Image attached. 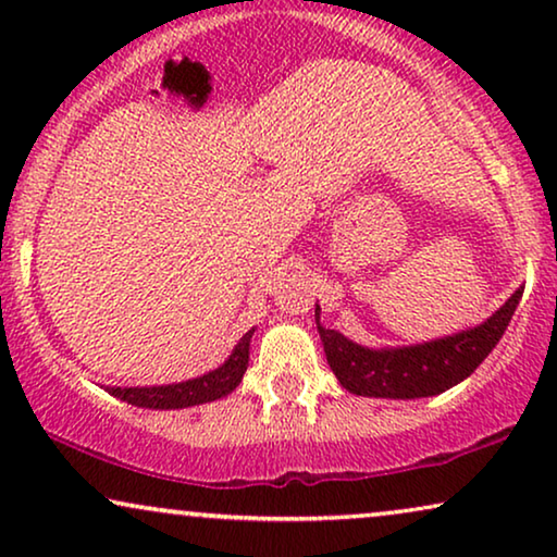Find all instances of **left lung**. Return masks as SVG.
Segmentation results:
<instances>
[{"label": "left lung", "mask_w": 557, "mask_h": 557, "mask_svg": "<svg viewBox=\"0 0 557 557\" xmlns=\"http://www.w3.org/2000/svg\"><path fill=\"white\" fill-rule=\"evenodd\" d=\"M522 292L524 286L517 288L505 307L474 330L398 349L360 347L345 334L319 324V307L314 317L319 337L324 342L326 362L342 387L368 398H429L467 380L484 362V357L505 334Z\"/></svg>", "instance_id": "left-lung-1"}]
</instances>
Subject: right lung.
<instances>
[{
    "label": "right lung",
    "instance_id": "obj_1",
    "mask_svg": "<svg viewBox=\"0 0 557 557\" xmlns=\"http://www.w3.org/2000/svg\"><path fill=\"white\" fill-rule=\"evenodd\" d=\"M256 330H248L243 334L238 345H235L233 355L220 364L218 370L208 372V375L185 380L177 385H159V387H111V395L132 403L139 408H159V410H172V408H189L200 406V403H210L223 398V395L233 393L248 370V349L250 337Z\"/></svg>",
    "mask_w": 557,
    "mask_h": 557
}]
</instances>
